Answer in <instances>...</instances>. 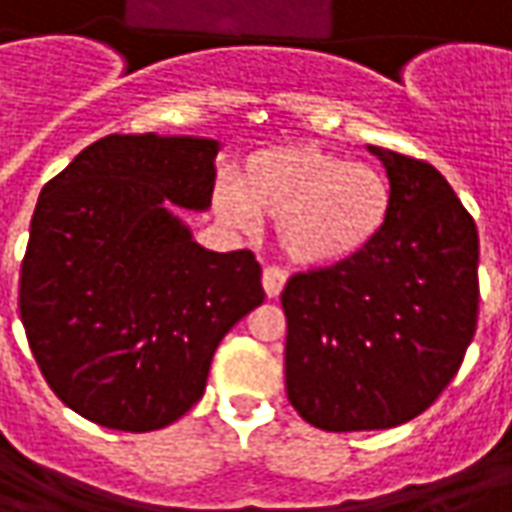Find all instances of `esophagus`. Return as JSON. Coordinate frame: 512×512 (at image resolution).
<instances>
[{"mask_svg": "<svg viewBox=\"0 0 512 512\" xmlns=\"http://www.w3.org/2000/svg\"><path fill=\"white\" fill-rule=\"evenodd\" d=\"M285 282H288V277H285V271L277 266H268L263 268V290H266L268 299H277L279 293H282V288H285Z\"/></svg>", "mask_w": 512, "mask_h": 512, "instance_id": "1", "label": "esophagus"}]
</instances>
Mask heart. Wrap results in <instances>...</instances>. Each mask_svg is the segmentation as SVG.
<instances>
[{
    "instance_id": "1",
    "label": "heart",
    "mask_w": 512,
    "mask_h": 512,
    "mask_svg": "<svg viewBox=\"0 0 512 512\" xmlns=\"http://www.w3.org/2000/svg\"><path fill=\"white\" fill-rule=\"evenodd\" d=\"M213 211L235 230L277 222L279 249L296 266H340L384 233L392 183L381 169L323 147H266L216 189Z\"/></svg>"
}]
</instances>
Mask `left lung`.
Instances as JSON below:
<instances>
[{
	"mask_svg": "<svg viewBox=\"0 0 512 512\" xmlns=\"http://www.w3.org/2000/svg\"><path fill=\"white\" fill-rule=\"evenodd\" d=\"M392 183L376 244L348 263L293 274L285 389L321 430H384L444 392L477 329L480 238L472 213L428 161L370 145Z\"/></svg>",
	"mask_w": 512,
	"mask_h": 512,
	"instance_id": "obj_1",
	"label": "left lung"
}]
</instances>
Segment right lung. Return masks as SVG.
Masks as SVG:
<instances>
[{
	"label": "right lung",
	"instance_id": "right-lung-1",
	"mask_svg": "<svg viewBox=\"0 0 512 512\" xmlns=\"http://www.w3.org/2000/svg\"><path fill=\"white\" fill-rule=\"evenodd\" d=\"M219 142L109 134L40 191L18 312L46 384L104 428L145 433L205 392L216 345L263 304L249 249L191 241L172 205H211Z\"/></svg>",
	"mask_w": 512,
	"mask_h": 512
}]
</instances>
